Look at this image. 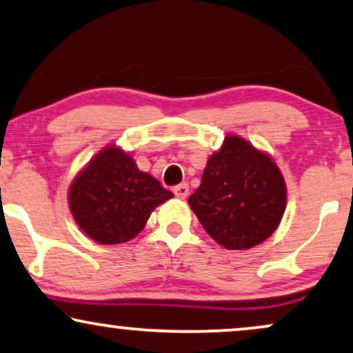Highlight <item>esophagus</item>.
Masks as SVG:
<instances>
[{"label":"esophagus","instance_id":"obj_1","mask_svg":"<svg viewBox=\"0 0 353 353\" xmlns=\"http://www.w3.org/2000/svg\"><path fill=\"white\" fill-rule=\"evenodd\" d=\"M174 194H176L177 199H185L189 195V185L187 184H179L174 187Z\"/></svg>","mask_w":353,"mask_h":353}]
</instances>
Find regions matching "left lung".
<instances>
[{
  "label": "left lung",
  "mask_w": 353,
  "mask_h": 353,
  "mask_svg": "<svg viewBox=\"0 0 353 353\" xmlns=\"http://www.w3.org/2000/svg\"><path fill=\"white\" fill-rule=\"evenodd\" d=\"M187 202L220 246L246 251L279 228L287 184L269 153L230 133L208 158L202 182Z\"/></svg>",
  "instance_id": "obj_1"
}]
</instances>
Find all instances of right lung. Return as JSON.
Here are the masks:
<instances>
[{"label": "right lung", "instance_id": "obj_1", "mask_svg": "<svg viewBox=\"0 0 353 353\" xmlns=\"http://www.w3.org/2000/svg\"><path fill=\"white\" fill-rule=\"evenodd\" d=\"M174 194L140 171L133 156L107 145L79 171L68 189L77 225L97 244H122L145 228L151 212Z\"/></svg>", "mask_w": 353, "mask_h": 353}]
</instances>
